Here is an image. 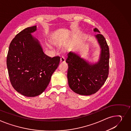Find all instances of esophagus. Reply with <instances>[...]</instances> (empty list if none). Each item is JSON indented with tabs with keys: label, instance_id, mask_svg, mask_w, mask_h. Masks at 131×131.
Masks as SVG:
<instances>
[{
	"label": "esophagus",
	"instance_id": "obj_1",
	"mask_svg": "<svg viewBox=\"0 0 131 131\" xmlns=\"http://www.w3.org/2000/svg\"><path fill=\"white\" fill-rule=\"evenodd\" d=\"M60 63H64L65 62V59L64 57H62L60 58Z\"/></svg>",
	"mask_w": 131,
	"mask_h": 131
}]
</instances>
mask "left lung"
Masks as SVG:
<instances>
[{
	"label": "left lung",
	"mask_w": 131,
	"mask_h": 131,
	"mask_svg": "<svg viewBox=\"0 0 131 131\" xmlns=\"http://www.w3.org/2000/svg\"><path fill=\"white\" fill-rule=\"evenodd\" d=\"M93 30L99 32L95 35L101 48L97 62L91 63L72 51L68 53L66 60L68 66L67 78L69 88L82 95H91L96 93L105 83L108 75V46L100 31L96 28Z\"/></svg>",
	"instance_id": "1"
}]
</instances>
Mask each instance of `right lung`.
I'll list each match as a JSON object with an SVG mask.
<instances>
[{
    "label": "right lung",
    "instance_id": "obj_1",
    "mask_svg": "<svg viewBox=\"0 0 131 131\" xmlns=\"http://www.w3.org/2000/svg\"><path fill=\"white\" fill-rule=\"evenodd\" d=\"M36 30L34 26L16 35L7 57L13 87L27 97L36 96L44 92L60 62L59 56L51 58L43 53L39 41L31 34Z\"/></svg>",
    "mask_w": 131,
    "mask_h": 131
}]
</instances>
